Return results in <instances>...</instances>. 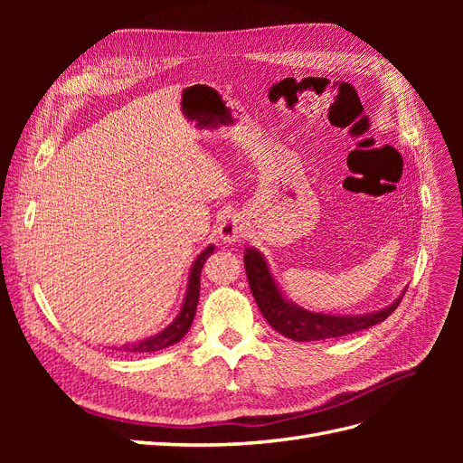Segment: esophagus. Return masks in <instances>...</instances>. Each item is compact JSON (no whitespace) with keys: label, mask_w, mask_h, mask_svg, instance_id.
I'll list each match as a JSON object with an SVG mask.
<instances>
[{"label":"esophagus","mask_w":463,"mask_h":463,"mask_svg":"<svg viewBox=\"0 0 463 463\" xmlns=\"http://www.w3.org/2000/svg\"><path fill=\"white\" fill-rule=\"evenodd\" d=\"M245 230H247L245 220H243L240 214L226 213V214H223V216L220 218L218 230H216V232H218L220 241L230 245V243L240 241L241 237L245 235Z\"/></svg>","instance_id":"34e87169"}]
</instances>
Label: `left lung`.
I'll return each mask as SVG.
<instances>
[{"mask_svg": "<svg viewBox=\"0 0 463 463\" xmlns=\"http://www.w3.org/2000/svg\"><path fill=\"white\" fill-rule=\"evenodd\" d=\"M245 270L249 278L250 291L259 305L262 317L269 320V325L284 334L286 338L296 342H315V340H326V338H340L345 334H354L359 330H365L369 326L378 325L384 318H388L396 311V307L402 301V296L383 311L369 313V315H355V317H334V315H322L311 313L298 307L296 303H289L279 293L274 278L269 270L264 257L257 249L245 250Z\"/></svg>", "mask_w": 463, "mask_h": 463, "instance_id": "obj_1", "label": "left lung"}]
</instances>
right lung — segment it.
I'll return each instance as SVG.
<instances>
[{
	"instance_id": "right-lung-1",
	"label": "right lung",
	"mask_w": 463,
	"mask_h": 463,
	"mask_svg": "<svg viewBox=\"0 0 463 463\" xmlns=\"http://www.w3.org/2000/svg\"><path fill=\"white\" fill-rule=\"evenodd\" d=\"M214 253V245H208L203 253L194 260L193 269H191V276H189V286H187V293H185V301L184 307H181L179 315L175 317V320L172 322L170 326L164 328L162 332H158L156 335H150V338L138 342V344H131V345H123L125 352L131 354H145V352H158V349H165L174 344H177L184 335L187 334V330L193 325L194 313H197V303H199V291H201V272L203 266L206 262V259Z\"/></svg>"
}]
</instances>
